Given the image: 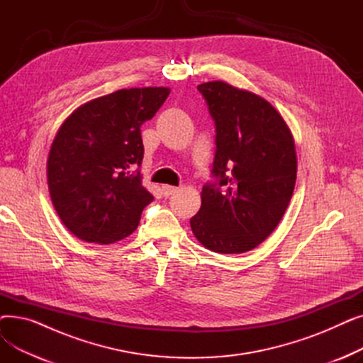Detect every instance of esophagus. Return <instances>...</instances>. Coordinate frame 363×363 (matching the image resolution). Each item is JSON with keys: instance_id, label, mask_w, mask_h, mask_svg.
Segmentation results:
<instances>
[{"instance_id": "34e87169", "label": "esophagus", "mask_w": 363, "mask_h": 363, "mask_svg": "<svg viewBox=\"0 0 363 363\" xmlns=\"http://www.w3.org/2000/svg\"><path fill=\"white\" fill-rule=\"evenodd\" d=\"M162 191H163L164 197H170V196H174L175 193H178V188L177 186H172V185H163L162 186Z\"/></svg>"}]
</instances>
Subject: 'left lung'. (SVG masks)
<instances>
[{"label":"left lung","instance_id":"obj_1","mask_svg":"<svg viewBox=\"0 0 363 363\" xmlns=\"http://www.w3.org/2000/svg\"><path fill=\"white\" fill-rule=\"evenodd\" d=\"M215 121L213 181L189 220L215 253H245L266 240L291 200L297 159L281 114L259 95L215 81L197 86Z\"/></svg>","mask_w":363,"mask_h":363}]
</instances>
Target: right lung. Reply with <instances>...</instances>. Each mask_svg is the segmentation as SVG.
<instances>
[{"label": "right lung", "mask_w": 363, "mask_h": 363, "mask_svg": "<svg viewBox=\"0 0 363 363\" xmlns=\"http://www.w3.org/2000/svg\"><path fill=\"white\" fill-rule=\"evenodd\" d=\"M170 89L130 88L74 110L52 141L47 177L67 230L86 242H116L137 230L152 197L141 184V125Z\"/></svg>", "instance_id": "obj_1"}]
</instances>
